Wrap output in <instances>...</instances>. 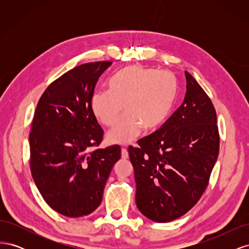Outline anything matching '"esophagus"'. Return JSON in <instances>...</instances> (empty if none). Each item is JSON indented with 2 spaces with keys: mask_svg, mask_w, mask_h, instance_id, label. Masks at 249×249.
<instances>
[{
  "mask_svg": "<svg viewBox=\"0 0 249 249\" xmlns=\"http://www.w3.org/2000/svg\"><path fill=\"white\" fill-rule=\"evenodd\" d=\"M122 157H123V159H127V158H129V154H127V149L124 148V147L122 148Z\"/></svg>",
  "mask_w": 249,
  "mask_h": 249,
  "instance_id": "obj_1",
  "label": "esophagus"
}]
</instances>
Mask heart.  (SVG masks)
<instances>
[{
	"label": "heart",
	"mask_w": 249,
	"mask_h": 249,
	"mask_svg": "<svg viewBox=\"0 0 249 249\" xmlns=\"http://www.w3.org/2000/svg\"><path fill=\"white\" fill-rule=\"evenodd\" d=\"M110 90H96L91 96V110L107 126L116 123L124 109L125 115L107 134L112 144H127L137 138L143 126L154 130L165 123L176 100L175 74L142 66H130L113 76Z\"/></svg>",
	"instance_id": "1"
}]
</instances>
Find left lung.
Returning a JSON list of instances; mask_svg holds the SVG:
<instances>
[{
  "instance_id": "left-lung-1",
  "label": "left lung",
  "mask_w": 249,
  "mask_h": 249,
  "mask_svg": "<svg viewBox=\"0 0 249 249\" xmlns=\"http://www.w3.org/2000/svg\"><path fill=\"white\" fill-rule=\"evenodd\" d=\"M183 104L159 130L129 147L136 205L148 219L169 222L198 201L219 153L216 111L191 74Z\"/></svg>"
}]
</instances>
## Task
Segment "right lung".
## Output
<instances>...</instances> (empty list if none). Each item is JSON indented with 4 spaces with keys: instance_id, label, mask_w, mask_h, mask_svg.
<instances>
[{
    "instance_id": "add662e5",
    "label": "right lung",
    "mask_w": 249,
    "mask_h": 249,
    "mask_svg": "<svg viewBox=\"0 0 249 249\" xmlns=\"http://www.w3.org/2000/svg\"><path fill=\"white\" fill-rule=\"evenodd\" d=\"M112 62L85 63L46 89L29 136L30 165L43 199L56 212L82 217L100 206L105 185L122 157L118 145H100L103 130L91 110L100 77Z\"/></svg>"
}]
</instances>
